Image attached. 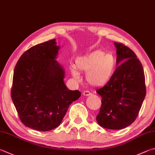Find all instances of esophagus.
Instances as JSON below:
<instances>
[{
	"label": "esophagus",
	"mask_w": 155,
	"mask_h": 155,
	"mask_svg": "<svg viewBox=\"0 0 155 155\" xmlns=\"http://www.w3.org/2000/svg\"><path fill=\"white\" fill-rule=\"evenodd\" d=\"M83 95L84 96H89V95H91V93H90L89 91H85L83 92Z\"/></svg>",
	"instance_id": "1"
}]
</instances>
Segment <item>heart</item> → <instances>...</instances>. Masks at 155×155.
I'll list each match as a JSON object with an SVG mask.
<instances>
[{
  "mask_svg": "<svg viewBox=\"0 0 155 155\" xmlns=\"http://www.w3.org/2000/svg\"><path fill=\"white\" fill-rule=\"evenodd\" d=\"M117 62L113 55L102 50H96L77 58L71 72L75 78H80L79 72H86V81L90 85L102 87L112 79L116 71Z\"/></svg>",
  "mask_w": 155,
  "mask_h": 155,
  "instance_id": "1",
  "label": "heart"
}]
</instances>
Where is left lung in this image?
Returning a JSON list of instances; mask_svg holds the SVG:
<instances>
[{"mask_svg":"<svg viewBox=\"0 0 155 155\" xmlns=\"http://www.w3.org/2000/svg\"><path fill=\"white\" fill-rule=\"evenodd\" d=\"M117 47V65L112 79L96 92L102 105L96 120L109 129H121L136 119L146 94L145 76L141 62L135 53L120 43Z\"/></svg>","mask_w":155,"mask_h":155,"instance_id":"8db88e82","label":"left lung"}]
</instances>
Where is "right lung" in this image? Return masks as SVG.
Segmentation results:
<instances>
[{
	"label": "right lung",
	"instance_id": "right-lung-1",
	"mask_svg": "<svg viewBox=\"0 0 155 155\" xmlns=\"http://www.w3.org/2000/svg\"><path fill=\"white\" fill-rule=\"evenodd\" d=\"M55 39L36 45L19 58L14 69L11 95L23 124L47 131L60 125L71 103L81 96L64 82V71L55 60Z\"/></svg>",
	"mask_w": 155,
	"mask_h": 155
}]
</instances>
